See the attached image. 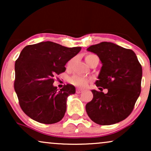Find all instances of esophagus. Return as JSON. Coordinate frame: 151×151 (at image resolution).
I'll return each mask as SVG.
<instances>
[{"label": "esophagus", "instance_id": "1", "mask_svg": "<svg viewBox=\"0 0 151 151\" xmlns=\"http://www.w3.org/2000/svg\"><path fill=\"white\" fill-rule=\"evenodd\" d=\"M83 91V89H79V88H77V89H76V93H80Z\"/></svg>", "mask_w": 151, "mask_h": 151}]
</instances>
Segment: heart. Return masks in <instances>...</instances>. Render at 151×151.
<instances>
[{"mask_svg": "<svg viewBox=\"0 0 151 151\" xmlns=\"http://www.w3.org/2000/svg\"><path fill=\"white\" fill-rule=\"evenodd\" d=\"M96 57L97 56H96V55H93V54H87L85 57V60L86 62H87L88 65H89V62H91L93 58H96ZM74 60V58L71 59L70 61L67 62V67H70L72 64H73ZM69 81H70L71 84H74V85L75 86H80V87H85V86H87V84H89L90 79L80 75H74L70 78Z\"/></svg>", "mask_w": 151, "mask_h": 151, "instance_id": "heart-1", "label": "heart"}]
</instances>
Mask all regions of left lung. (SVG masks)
<instances>
[{
	"label": "left lung",
	"instance_id": "left-lung-1",
	"mask_svg": "<svg viewBox=\"0 0 151 151\" xmlns=\"http://www.w3.org/2000/svg\"><path fill=\"white\" fill-rule=\"evenodd\" d=\"M87 50L98 55L102 63L93 99L86 104L90 119L99 125H111L126 119L134 108L141 91L142 67L133 50L102 42ZM107 88L108 92H102Z\"/></svg>",
	"mask_w": 151,
	"mask_h": 151
}]
</instances>
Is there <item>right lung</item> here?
Segmentation results:
<instances>
[{
    "instance_id": "obj_1",
    "label": "right lung",
    "mask_w": 151,
    "mask_h": 151,
    "mask_svg": "<svg viewBox=\"0 0 151 151\" xmlns=\"http://www.w3.org/2000/svg\"><path fill=\"white\" fill-rule=\"evenodd\" d=\"M81 49L50 41L23 48L15 61L14 89L26 115L45 124L62 120L67 96L75 93V87L68 84L58 91L52 85L55 77L65 72L66 63Z\"/></svg>"
}]
</instances>
